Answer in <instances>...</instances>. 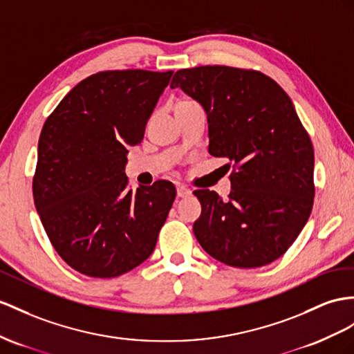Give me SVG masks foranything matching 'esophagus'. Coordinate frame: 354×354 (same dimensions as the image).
<instances>
[{
  "instance_id": "34e87169",
  "label": "esophagus",
  "mask_w": 354,
  "mask_h": 354,
  "mask_svg": "<svg viewBox=\"0 0 354 354\" xmlns=\"http://www.w3.org/2000/svg\"><path fill=\"white\" fill-rule=\"evenodd\" d=\"M176 194H178V197H187L192 194V189L187 188L185 185L179 184V185H176Z\"/></svg>"
}]
</instances>
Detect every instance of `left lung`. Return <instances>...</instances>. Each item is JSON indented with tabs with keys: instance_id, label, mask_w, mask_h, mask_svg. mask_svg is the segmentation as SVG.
<instances>
[{
	"instance_id": "obj_1",
	"label": "left lung",
	"mask_w": 354,
	"mask_h": 354,
	"mask_svg": "<svg viewBox=\"0 0 354 354\" xmlns=\"http://www.w3.org/2000/svg\"><path fill=\"white\" fill-rule=\"evenodd\" d=\"M170 88L203 107L209 153L234 167L229 198L194 192L202 205L196 239L224 265H269L296 241L313 209L314 149L292 100L263 73L224 66L179 70Z\"/></svg>"
}]
</instances>
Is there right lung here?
<instances>
[{
    "label": "right lung",
    "mask_w": 354,
    "mask_h": 354,
    "mask_svg": "<svg viewBox=\"0 0 354 354\" xmlns=\"http://www.w3.org/2000/svg\"><path fill=\"white\" fill-rule=\"evenodd\" d=\"M171 75L100 71L71 89L43 125L34 203L53 248L80 274L120 277L156 248L175 185L158 180L133 192L124 170Z\"/></svg>",
    "instance_id": "1"
}]
</instances>
